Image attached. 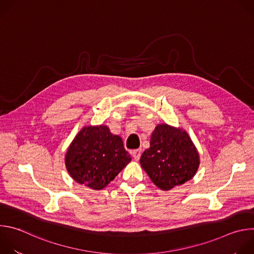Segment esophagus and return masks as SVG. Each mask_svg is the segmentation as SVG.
I'll return each instance as SVG.
<instances>
[{
  "label": "esophagus",
  "instance_id": "1",
  "mask_svg": "<svg viewBox=\"0 0 254 254\" xmlns=\"http://www.w3.org/2000/svg\"><path fill=\"white\" fill-rule=\"evenodd\" d=\"M131 155H132V158H133L135 161H138L139 158H140V155H141V150H140V149L134 150V151L131 152Z\"/></svg>",
  "mask_w": 254,
  "mask_h": 254
}]
</instances>
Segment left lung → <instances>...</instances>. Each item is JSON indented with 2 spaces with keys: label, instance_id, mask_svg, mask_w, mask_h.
<instances>
[{
  "label": "left lung",
  "instance_id": "8db88e82",
  "mask_svg": "<svg viewBox=\"0 0 254 254\" xmlns=\"http://www.w3.org/2000/svg\"><path fill=\"white\" fill-rule=\"evenodd\" d=\"M139 162L152 182L169 191L195 176L200 156L186 130L160 124L152 133L150 148L142 153Z\"/></svg>",
  "mask_w": 254,
  "mask_h": 254
}]
</instances>
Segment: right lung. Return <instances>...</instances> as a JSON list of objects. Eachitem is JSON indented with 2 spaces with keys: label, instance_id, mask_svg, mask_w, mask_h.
Returning <instances> with one entry per match:
<instances>
[{
  "label": "right lung",
  "instance_id": "obj_1",
  "mask_svg": "<svg viewBox=\"0 0 254 254\" xmlns=\"http://www.w3.org/2000/svg\"><path fill=\"white\" fill-rule=\"evenodd\" d=\"M65 167L77 183L93 190L105 188L131 161L120 135L108 127H83L65 155Z\"/></svg>",
  "mask_w": 254,
  "mask_h": 254
}]
</instances>
